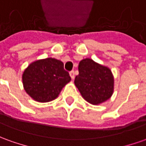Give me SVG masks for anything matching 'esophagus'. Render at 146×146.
I'll list each match as a JSON object with an SVG mask.
<instances>
[{
    "label": "esophagus",
    "mask_w": 146,
    "mask_h": 146,
    "mask_svg": "<svg viewBox=\"0 0 146 146\" xmlns=\"http://www.w3.org/2000/svg\"><path fill=\"white\" fill-rule=\"evenodd\" d=\"M70 76H71V78L72 79H75V72H74V71H70Z\"/></svg>",
    "instance_id": "34e87169"
}]
</instances>
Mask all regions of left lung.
Returning a JSON list of instances; mask_svg holds the SVG:
<instances>
[{
	"mask_svg": "<svg viewBox=\"0 0 146 146\" xmlns=\"http://www.w3.org/2000/svg\"><path fill=\"white\" fill-rule=\"evenodd\" d=\"M114 79L109 67L86 58L79 64L75 85L83 98L90 104L98 105L113 94Z\"/></svg>",
	"mask_w": 146,
	"mask_h": 146,
	"instance_id": "obj_1",
	"label": "left lung"
}]
</instances>
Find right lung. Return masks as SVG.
Here are the masks:
<instances>
[{
  "label": "right lung",
  "instance_id": "1",
  "mask_svg": "<svg viewBox=\"0 0 146 146\" xmlns=\"http://www.w3.org/2000/svg\"><path fill=\"white\" fill-rule=\"evenodd\" d=\"M71 79L69 73L63 68V62L54 58L34 61L22 75L26 93L39 102L56 99Z\"/></svg>",
  "mask_w": 146,
  "mask_h": 146
}]
</instances>
